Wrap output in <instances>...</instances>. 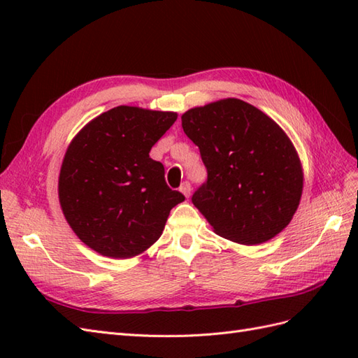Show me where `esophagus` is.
Here are the masks:
<instances>
[{
    "label": "esophagus",
    "mask_w": 358,
    "mask_h": 358,
    "mask_svg": "<svg viewBox=\"0 0 358 358\" xmlns=\"http://www.w3.org/2000/svg\"><path fill=\"white\" fill-rule=\"evenodd\" d=\"M180 192L183 194L185 196H189V195H191V183H189V181H185V183L180 186Z\"/></svg>",
    "instance_id": "1"
}]
</instances>
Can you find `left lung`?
<instances>
[{"label": "left lung", "mask_w": 358, "mask_h": 358, "mask_svg": "<svg viewBox=\"0 0 358 358\" xmlns=\"http://www.w3.org/2000/svg\"><path fill=\"white\" fill-rule=\"evenodd\" d=\"M181 126L208 171L192 203L220 237L250 246L283 231L303 191L300 158L283 129L237 98L189 109Z\"/></svg>", "instance_id": "obj_1"}]
</instances>
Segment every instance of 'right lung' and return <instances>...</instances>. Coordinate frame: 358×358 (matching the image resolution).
Instances as JSON below:
<instances>
[{
    "mask_svg": "<svg viewBox=\"0 0 358 358\" xmlns=\"http://www.w3.org/2000/svg\"><path fill=\"white\" fill-rule=\"evenodd\" d=\"M175 112L118 106L72 140L59 171L58 196L78 238L98 254L131 258L163 234L185 195L166 185L164 166L149 157Z\"/></svg>",
    "mask_w": 358,
    "mask_h": 358,
    "instance_id": "add662e5",
    "label": "right lung"
}]
</instances>
